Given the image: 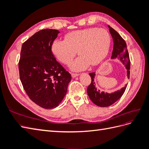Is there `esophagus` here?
<instances>
[{
  "mask_svg": "<svg viewBox=\"0 0 149 149\" xmlns=\"http://www.w3.org/2000/svg\"><path fill=\"white\" fill-rule=\"evenodd\" d=\"M71 75H72V77L73 78H75V77H77L78 75H79V74H75V73H72Z\"/></svg>",
  "mask_w": 149,
  "mask_h": 149,
  "instance_id": "1",
  "label": "esophagus"
}]
</instances>
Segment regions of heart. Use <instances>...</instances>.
<instances>
[{
	"mask_svg": "<svg viewBox=\"0 0 149 149\" xmlns=\"http://www.w3.org/2000/svg\"><path fill=\"white\" fill-rule=\"evenodd\" d=\"M110 45L111 36L107 30L91 27L68 33L65 40H54L51 50L59 61L66 65L71 64L77 50L80 56L73 63L72 69L81 71L90 64H100L107 56Z\"/></svg>",
	"mask_w": 149,
	"mask_h": 149,
	"instance_id": "b5f03b06",
	"label": "heart"
}]
</instances>
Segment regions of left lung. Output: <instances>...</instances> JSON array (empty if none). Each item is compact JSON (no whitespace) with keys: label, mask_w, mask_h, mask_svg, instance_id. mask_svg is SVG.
I'll return each instance as SVG.
<instances>
[{"label":"left lung","mask_w":149,"mask_h":149,"mask_svg":"<svg viewBox=\"0 0 149 149\" xmlns=\"http://www.w3.org/2000/svg\"><path fill=\"white\" fill-rule=\"evenodd\" d=\"M108 27L114 43L112 55L111 58L118 59L123 63V65H125V68L127 70V76L129 79L130 59H129L127 44H126L125 40L115 29L109 26H108ZM89 75L91 78V83L87 88V93L91 100L98 106L108 107L112 105L113 104L116 102L125 92L127 84H125V86L122 88L120 90H117L111 93L101 91L95 86L96 84L94 81L95 72L90 73Z\"/></svg>","instance_id":"8db88e82"}]
</instances>
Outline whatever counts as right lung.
Wrapping results in <instances>:
<instances>
[{"label": "right lung", "mask_w": 149, "mask_h": 149, "mask_svg": "<svg viewBox=\"0 0 149 149\" xmlns=\"http://www.w3.org/2000/svg\"><path fill=\"white\" fill-rule=\"evenodd\" d=\"M59 31L42 29L22 46L20 79L30 99L45 109L59 106L67 92L71 75L56 61L51 50Z\"/></svg>", "instance_id": "1"}]
</instances>
